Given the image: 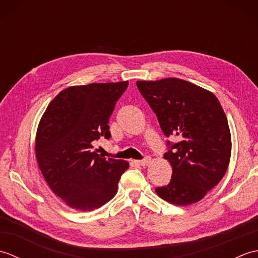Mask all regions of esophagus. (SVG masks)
Wrapping results in <instances>:
<instances>
[{"mask_svg": "<svg viewBox=\"0 0 258 258\" xmlns=\"http://www.w3.org/2000/svg\"><path fill=\"white\" fill-rule=\"evenodd\" d=\"M151 162V157L150 156H145L143 160H140V161H138L136 163L139 164V165H141V166H145V165H147V164H149Z\"/></svg>", "mask_w": 258, "mask_h": 258, "instance_id": "obj_1", "label": "esophagus"}]
</instances>
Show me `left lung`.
I'll use <instances>...</instances> for the list:
<instances>
[{
  "instance_id": "8db88e82",
  "label": "left lung",
  "mask_w": 258,
  "mask_h": 258,
  "mask_svg": "<svg viewBox=\"0 0 258 258\" xmlns=\"http://www.w3.org/2000/svg\"><path fill=\"white\" fill-rule=\"evenodd\" d=\"M138 89L156 114L167 141L164 158L173 167L167 185L156 187L161 199L176 205L201 201L226 173L232 141L226 115L212 92L187 81H138Z\"/></svg>"
}]
</instances>
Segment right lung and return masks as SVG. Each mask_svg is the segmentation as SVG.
Segmentation results:
<instances>
[{"label": "right lung", "instance_id": "right-lung-1", "mask_svg": "<svg viewBox=\"0 0 258 258\" xmlns=\"http://www.w3.org/2000/svg\"><path fill=\"white\" fill-rule=\"evenodd\" d=\"M127 86L124 81L68 87L38 124V166L51 189L75 210L93 211L111 201L128 168L126 161L101 157L92 145L111 138L109 117Z\"/></svg>", "mask_w": 258, "mask_h": 258}]
</instances>
